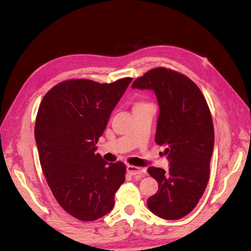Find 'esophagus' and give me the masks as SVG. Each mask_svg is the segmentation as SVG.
I'll use <instances>...</instances> for the list:
<instances>
[{"mask_svg":"<svg viewBox=\"0 0 251 251\" xmlns=\"http://www.w3.org/2000/svg\"><path fill=\"white\" fill-rule=\"evenodd\" d=\"M127 173H128L130 176H136V175H141L145 173V169L141 167H137V166H132V165H127Z\"/></svg>","mask_w":251,"mask_h":251,"instance_id":"esophagus-1","label":"esophagus"}]
</instances>
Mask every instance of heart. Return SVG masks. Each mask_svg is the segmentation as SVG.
<instances>
[{
  "label": "heart",
  "mask_w": 251,
  "mask_h": 251,
  "mask_svg": "<svg viewBox=\"0 0 251 251\" xmlns=\"http://www.w3.org/2000/svg\"><path fill=\"white\" fill-rule=\"evenodd\" d=\"M141 104H145V103H143V102H137V103L135 104V106H136V105H141Z\"/></svg>",
  "instance_id": "b5f03b06"
}]
</instances>
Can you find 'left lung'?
Returning a JSON list of instances; mask_svg holds the SVG:
<instances>
[{"mask_svg":"<svg viewBox=\"0 0 251 251\" xmlns=\"http://www.w3.org/2000/svg\"><path fill=\"white\" fill-rule=\"evenodd\" d=\"M132 88L152 89L159 105L155 142L166 146L169 170L149 167L158 190L149 197L154 215L178 220L194 209L209 180L215 131L209 106L197 85L172 69L155 68Z\"/></svg>","mask_w":251,"mask_h":251,"instance_id":"left-lung-1","label":"left lung"}]
</instances>
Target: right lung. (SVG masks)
I'll use <instances>...</instances> for the list:
<instances>
[{"instance_id":"right-lung-1","label":"right lung","mask_w":251,"mask_h":251,"mask_svg":"<svg viewBox=\"0 0 251 251\" xmlns=\"http://www.w3.org/2000/svg\"><path fill=\"white\" fill-rule=\"evenodd\" d=\"M131 81L68 79L49 90L39 106L34 136L42 170L58 204L81 221L110 212L125 181L124 163L109 164L95 151Z\"/></svg>"}]
</instances>
